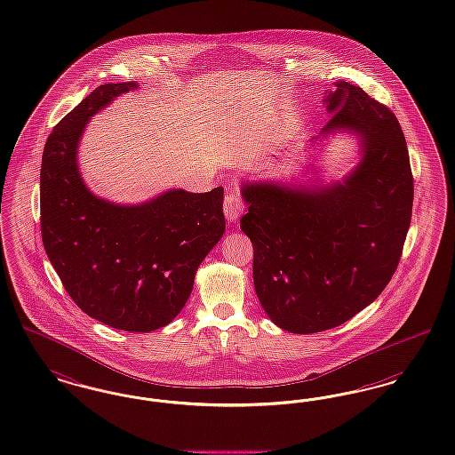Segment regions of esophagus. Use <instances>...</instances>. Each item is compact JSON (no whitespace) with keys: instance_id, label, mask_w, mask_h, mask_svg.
Listing matches in <instances>:
<instances>
[{"instance_id":"34e87169","label":"esophagus","mask_w":455,"mask_h":455,"mask_svg":"<svg viewBox=\"0 0 455 455\" xmlns=\"http://www.w3.org/2000/svg\"><path fill=\"white\" fill-rule=\"evenodd\" d=\"M243 212H245V204H243L242 198L235 193H227L225 201H223L225 219L228 220L230 223H235L243 215Z\"/></svg>"}]
</instances>
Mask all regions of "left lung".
<instances>
[{"instance_id": "obj_1", "label": "left lung", "mask_w": 455, "mask_h": 455, "mask_svg": "<svg viewBox=\"0 0 455 455\" xmlns=\"http://www.w3.org/2000/svg\"><path fill=\"white\" fill-rule=\"evenodd\" d=\"M325 96L320 135L346 130L363 159L342 182H249L240 228L254 245L257 298L291 333L339 327L371 305L398 267L411 221L413 176L395 113L350 83Z\"/></svg>"}]
</instances>
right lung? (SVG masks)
<instances>
[{"mask_svg":"<svg viewBox=\"0 0 455 455\" xmlns=\"http://www.w3.org/2000/svg\"><path fill=\"white\" fill-rule=\"evenodd\" d=\"M137 83L101 84L49 135L40 169L45 252L74 303L125 331L171 323L186 305L201 260L225 232L223 188L171 189L142 204L94 196L77 169L90 118Z\"/></svg>","mask_w":455,"mask_h":455,"instance_id":"right-lung-1","label":"right lung"}]
</instances>
